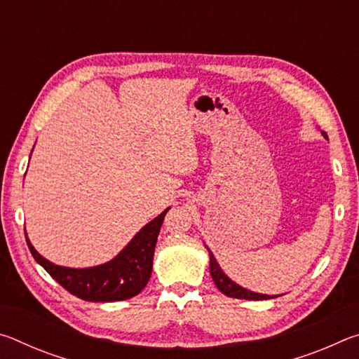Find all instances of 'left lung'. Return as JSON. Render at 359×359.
<instances>
[{"label":"left lung","instance_id":"obj_1","mask_svg":"<svg viewBox=\"0 0 359 359\" xmlns=\"http://www.w3.org/2000/svg\"><path fill=\"white\" fill-rule=\"evenodd\" d=\"M321 135H323L325 139H327V135L325 131H321ZM205 248H208L209 258H210L209 271H210L212 280H214V283L217 285V288L220 290L223 294H226L229 297H236V299H250V301H263V299H274V297H278V296H271V294L255 293V291L247 290V288L241 287V285L231 280V278L223 272L220 264L217 263V259L214 257V253L210 252V248L209 247H205Z\"/></svg>","mask_w":359,"mask_h":359}]
</instances>
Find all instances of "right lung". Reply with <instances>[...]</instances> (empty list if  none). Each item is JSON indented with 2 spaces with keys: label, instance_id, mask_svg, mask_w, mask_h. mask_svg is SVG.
<instances>
[{
  "label": "right lung",
  "instance_id": "right-lung-1",
  "mask_svg": "<svg viewBox=\"0 0 359 359\" xmlns=\"http://www.w3.org/2000/svg\"><path fill=\"white\" fill-rule=\"evenodd\" d=\"M168 208L136 233L118 255L98 266L66 267L46 259L25 238L33 258L71 294L92 302L123 301L141 293L151 276L158 234Z\"/></svg>",
  "mask_w": 359,
  "mask_h": 359
}]
</instances>
